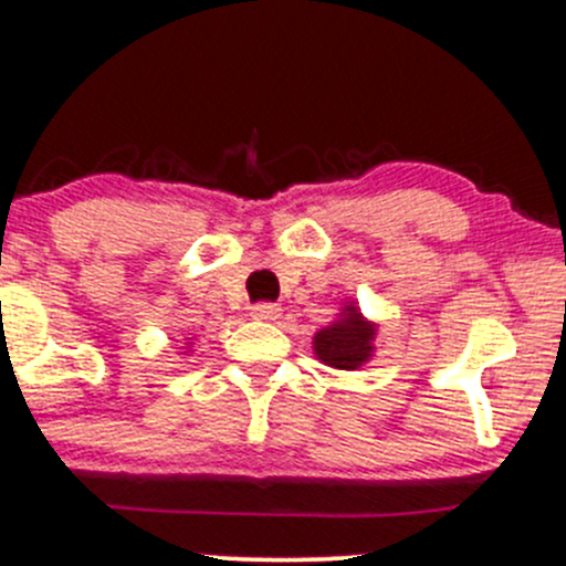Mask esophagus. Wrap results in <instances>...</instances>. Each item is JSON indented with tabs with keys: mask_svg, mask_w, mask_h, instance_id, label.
<instances>
[{
	"mask_svg": "<svg viewBox=\"0 0 566 566\" xmlns=\"http://www.w3.org/2000/svg\"><path fill=\"white\" fill-rule=\"evenodd\" d=\"M250 316L261 318V322H275V318H281V305H275V302H259V305L250 307Z\"/></svg>",
	"mask_w": 566,
	"mask_h": 566,
	"instance_id": "esophagus-1",
	"label": "esophagus"
}]
</instances>
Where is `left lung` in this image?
<instances>
[{
    "mask_svg": "<svg viewBox=\"0 0 566 566\" xmlns=\"http://www.w3.org/2000/svg\"><path fill=\"white\" fill-rule=\"evenodd\" d=\"M374 335H377V324L368 322L355 305H346L338 322L327 324L313 335V352L324 366L352 371L371 357Z\"/></svg>",
    "mask_w": 566,
    "mask_h": 566,
    "instance_id": "left-lung-1",
    "label": "left lung"
}]
</instances>
